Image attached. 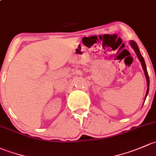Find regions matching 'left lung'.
Instances as JSON below:
<instances>
[{"instance_id":"obj_1","label":"left lung","mask_w":156,"mask_h":156,"mask_svg":"<svg viewBox=\"0 0 156 156\" xmlns=\"http://www.w3.org/2000/svg\"><path fill=\"white\" fill-rule=\"evenodd\" d=\"M130 45H131V47H132L133 49H134V52H135V53L137 54L138 59H139L141 65H142L143 69H144V73H145L146 78H147V93H146V96H145V100H146V98H147V94H148V93H149V87H150V78H149L148 73H147V66H146V64H145V62H144V58H143V56L141 55L140 52V49H139V48H138L137 43H136L135 41H130Z\"/></svg>"}]
</instances>
